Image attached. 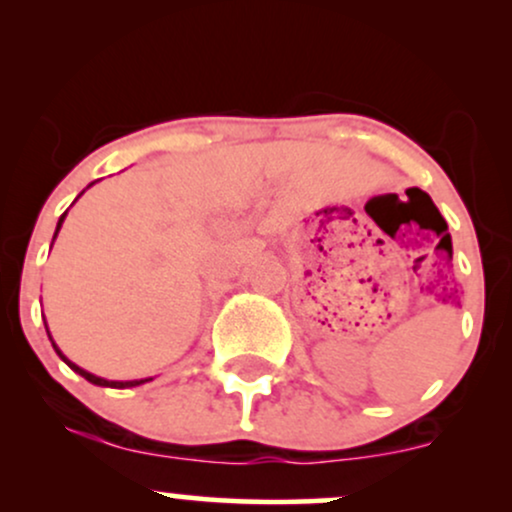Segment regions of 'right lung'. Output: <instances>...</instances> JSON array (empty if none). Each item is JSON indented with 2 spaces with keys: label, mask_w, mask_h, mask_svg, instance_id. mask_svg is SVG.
Returning <instances> with one entry per match:
<instances>
[{
  "label": "right lung",
  "mask_w": 512,
  "mask_h": 512,
  "mask_svg": "<svg viewBox=\"0 0 512 512\" xmlns=\"http://www.w3.org/2000/svg\"><path fill=\"white\" fill-rule=\"evenodd\" d=\"M91 185H93V182H91ZM91 185H88V187H91ZM64 216H67V211H64V214L60 216V221H57V228H55V236H52V243H55L57 233H60V228H62V223H64ZM43 320H45V317H43ZM45 330H48V325H45ZM48 337H50V330H48ZM50 342H52V349H55V351H57V356H60V358H62V361H64V363H67V366L74 370V373H79V375H81V378H86V380H88V383H93V385H101V387H115V390H125V387H137V385H144V383H149V380H151V378H144V380H105V378H98V375L88 373V370H84V368H79V366H76V363H72V361H69V358H67V356H64V354H62V351H60V346H57V344H55V339H52V337H50Z\"/></svg>",
  "instance_id": "1"
}]
</instances>
